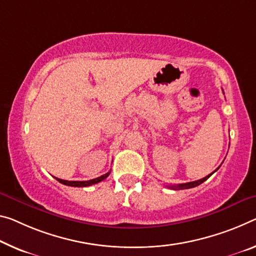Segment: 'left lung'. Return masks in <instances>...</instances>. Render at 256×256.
<instances>
[{"instance_id":"obj_1","label":"left lung","mask_w":256,"mask_h":256,"mask_svg":"<svg viewBox=\"0 0 256 256\" xmlns=\"http://www.w3.org/2000/svg\"><path fill=\"white\" fill-rule=\"evenodd\" d=\"M218 168L216 170V171H218ZM214 171V172H216ZM213 172V173H214ZM213 173H210V174H208V176H205V178H202V179H200V180H197V181H192V182H186V184H176V186H168V188H171V189H174V190H179V189H190V188H194V186H200V184H202V182L204 181H206L208 179V178L212 176Z\"/></svg>"}]
</instances>
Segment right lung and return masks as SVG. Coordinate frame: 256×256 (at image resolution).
Returning a JSON list of instances; mask_svg holds the SVG:
<instances>
[{
	"instance_id": "obj_1",
	"label": "right lung",
	"mask_w": 256,
	"mask_h": 256,
	"mask_svg": "<svg viewBox=\"0 0 256 256\" xmlns=\"http://www.w3.org/2000/svg\"><path fill=\"white\" fill-rule=\"evenodd\" d=\"M110 174V172H108L106 174H104V176H101L99 178H96V179H92V180H88V181H67V180H62V179H58V178H56V180H58L60 184H62L64 186H92V184H98V182L102 181L106 179V178Z\"/></svg>"
}]
</instances>
